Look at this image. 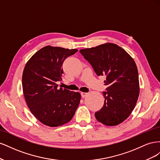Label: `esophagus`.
<instances>
[{
    "instance_id": "obj_1",
    "label": "esophagus",
    "mask_w": 160,
    "mask_h": 160,
    "mask_svg": "<svg viewBox=\"0 0 160 160\" xmlns=\"http://www.w3.org/2000/svg\"><path fill=\"white\" fill-rule=\"evenodd\" d=\"M81 97H82V98H85V97L87 95H88V93H85V92H81Z\"/></svg>"
}]
</instances>
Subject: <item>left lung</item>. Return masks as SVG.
<instances>
[{
    "label": "left lung",
    "instance_id": "8db88e82",
    "mask_svg": "<svg viewBox=\"0 0 160 160\" xmlns=\"http://www.w3.org/2000/svg\"><path fill=\"white\" fill-rule=\"evenodd\" d=\"M79 52L98 76H106L103 107L95 113L98 122L108 126L122 123L132 113L139 95L136 64L122 47L107 42Z\"/></svg>",
    "mask_w": 160,
    "mask_h": 160
}]
</instances>
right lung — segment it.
<instances>
[{
    "instance_id": "obj_1",
    "label": "right lung",
    "mask_w": 160,
    "mask_h": 160,
    "mask_svg": "<svg viewBox=\"0 0 160 160\" xmlns=\"http://www.w3.org/2000/svg\"><path fill=\"white\" fill-rule=\"evenodd\" d=\"M77 49L48 45L34 54L24 68L22 85L27 106L45 125L58 127L71 120L80 103L79 92L58 88L62 63Z\"/></svg>"
}]
</instances>
